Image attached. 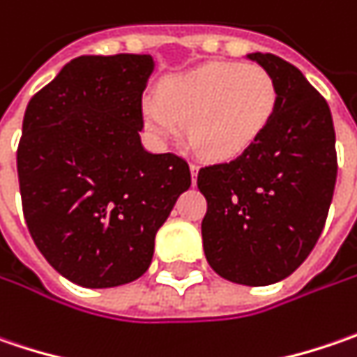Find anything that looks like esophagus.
<instances>
[{"label":"esophagus","mask_w":357,"mask_h":357,"mask_svg":"<svg viewBox=\"0 0 357 357\" xmlns=\"http://www.w3.org/2000/svg\"><path fill=\"white\" fill-rule=\"evenodd\" d=\"M190 172H192V181L195 183V179H197V172H199V165H197V163H190Z\"/></svg>","instance_id":"34e87169"}]
</instances>
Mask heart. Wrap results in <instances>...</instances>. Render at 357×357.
Masks as SVG:
<instances>
[{"mask_svg":"<svg viewBox=\"0 0 357 357\" xmlns=\"http://www.w3.org/2000/svg\"><path fill=\"white\" fill-rule=\"evenodd\" d=\"M278 101L275 79L261 66L213 61L167 77L160 98L142 100V121L158 146L178 142L188 123L195 148L209 160L227 162L261 139Z\"/></svg>","mask_w":357,"mask_h":357,"instance_id":"1","label":"heart"}]
</instances>
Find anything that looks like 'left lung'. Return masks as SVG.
Wrapping results in <instances>:
<instances>
[{
	"mask_svg": "<svg viewBox=\"0 0 357 357\" xmlns=\"http://www.w3.org/2000/svg\"><path fill=\"white\" fill-rule=\"evenodd\" d=\"M280 91L270 128L252 149L202 167L208 199L202 222L211 270L241 286H270L298 270L314 250L332 204L337 158L328 101L282 57L248 54Z\"/></svg>",
	"mask_w": 357,
	"mask_h": 357,
	"instance_id": "left-lung-1",
	"label": "left lung"
}]
</instances>
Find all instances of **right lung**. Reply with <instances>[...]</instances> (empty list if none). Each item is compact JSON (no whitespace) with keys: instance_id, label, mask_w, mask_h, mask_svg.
I'll return each instance as SVG.
<instances>
[{"instance_id":"1","label":"right lung","mask_w":357,"mask_h":357,"mask_svg":"<svg viewBox=\"0 0 357 357\" xmlns=\"http://www.w3.org/2000/svg\"><path fill=\"white\" fill-rule=\"evenodd\" d=\"M151 55H82L29 100L17 148L24 215L38 250L84 287L148 271L155 234L192 185L185 160L142 146Z\"/></svg>"}]
</instances>
